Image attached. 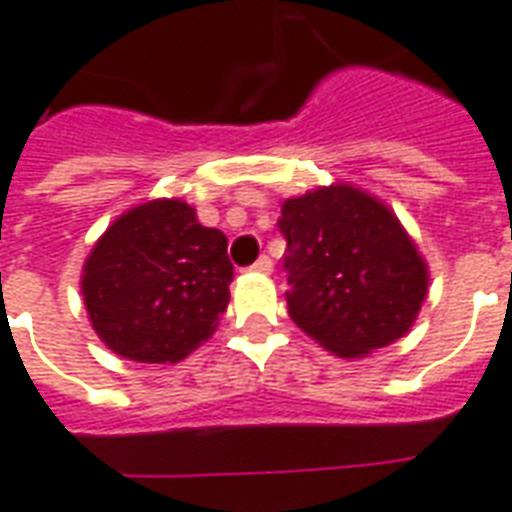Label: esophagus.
<instances>
[{
  "label": "esophagus",
  "mask_w": 512,
  "mask_h": 512,
  "mask_svg": "<svg viewBox=\"0 0 512 512\" xmlns=\"http://www.w3.org/2000/svg\"><path fill=\"white\" fill-rule=\"evenodd\" d=\"M252 271L257 273H271L273 271V260L268 255H260L255 260V265H252Z\"/></svg>",
  "instance_id": "34e87169"
}]
</instances>
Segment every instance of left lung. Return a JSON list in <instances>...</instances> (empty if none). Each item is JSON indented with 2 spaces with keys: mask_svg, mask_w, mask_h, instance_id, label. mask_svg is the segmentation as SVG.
Segmentation results:
<instances>
[{
  "mask_svg": "<svg viewBox=\"0 0 512 512\" xmlns=\"http://www.w3.org/2000/svg\"><path fill=\"white\" fill-rule=\"evenodd\" d=\"M292 322L338 357H362L403 338L427 298L424 257L395 214L351 185L282 204Z\"/></svg>",
  "mask_w": 512,
  "mask_h": 512,
  "instance_id": "8db88e82",
  "label": "left lung"
}]
</instances>
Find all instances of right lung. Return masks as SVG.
I'll return each mask as SVG.
<instances>
[{
	"mask_svg": "<svg viewBox=\"0 0 512 512\" xmlns=\"http://www.w3.org/2000/svg\"><path fill=\"white\" fill-rule=\"evenodd\" d=\"M228 239L179 198L120 214L83 268L93 330L134 362H179L217 330L230 300Z\"/></svg>",
	"mask_w": 512,
	"mask_h": 512,
	"instance_id": "add662e5",
	"label": "right lung"
}]
</instances>
